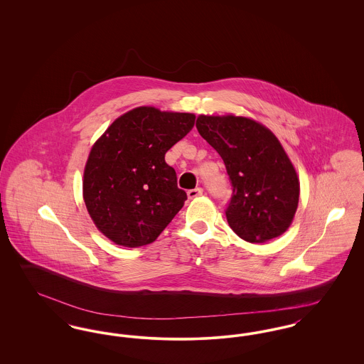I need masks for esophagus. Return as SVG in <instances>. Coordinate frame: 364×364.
<instances>
[{"mask_svg": "<svg viewBox=\"0 0 364 364\" xmlns=\"http://www.w3.org/2000/svg\"><path fill=\"white\" fill-rule=\"evenodd\" d=\"M187 193H188V198H190V199H193V198L200 196V195L203 193V190H202V188H193V190L188 191Z\"/></svg>", "mask_w": 364, "mask_h": 364, "instance_id": "34e87169", "label": "esophagus"}]
</instances>
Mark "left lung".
Returning <instances> with one entry per match:
<instances>
[{"label":"left lung","instance_id":"1","mask_svg":"<svg viewBox=\"0 0 364 364\" xmlns=\"http://www.w3.org/2000/svg\"><path fill=\"white\" fill-rule=\"evenodd\" d=\"M196 128L224 159L232 186L226 220L233 232L250 242L282 235L294 220L300 186L278 139L247 117L199 116Z\"/></svg>","mask_w":364,"mask_h":364}]
</instances>
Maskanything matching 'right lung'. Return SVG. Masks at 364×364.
<instances>
[{
  "instance_id": "add662e5",
  "label": "right lung",
  "mask_w": 364,
  "mask_h": 364,
  "mask_svg": "<svg viewBox=\"0 0 364 364\" xmlns=\"http://www.w3.org/2000/svg\"><path fill=\"white\" fill-rule=\"evenodd\" d=\"M195 124L191 113L136 107L113 122L92 146L83 178L87 210L112 242L140 247L154 242L184 206L166 151Z\"/></svg>"
}]
</instances>
